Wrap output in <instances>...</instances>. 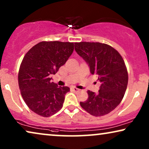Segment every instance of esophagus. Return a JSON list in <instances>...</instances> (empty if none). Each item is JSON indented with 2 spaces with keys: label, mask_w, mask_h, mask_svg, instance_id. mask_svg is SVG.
<instances>
[{
  "label": "esophagus",
  "mask_w": 149,
  "mask_h": 149,
  "mask_svg": "<svg viewBox=\"0 0 149 149\" xmlns=\"http://www.w3.org/2000/svg\"><path fill=\"white\" fill-rule=\"evenodd\" d=\"M72 90L74 91H75V92H78V91H80V89H78V88H77V87H72Z\"/></svg>",
  "instance_id": "1"
}]
</instances>
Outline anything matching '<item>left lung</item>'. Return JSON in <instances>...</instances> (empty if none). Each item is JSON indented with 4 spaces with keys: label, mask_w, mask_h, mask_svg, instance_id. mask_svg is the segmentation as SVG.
Returning a JSON list of instances; mask_svg holds the SVG:
<instances>
[{
    "label": "left lung",
    "mask_w": 149,
    "mask_h": 149,
    "mask_svg": "<svg viewBox=\"0 0 149 149\" xmlns=\"http://www.w3.org/2000/svg\"><path fill=\"white\" fill-rule=\"evenodd\" d=\"M74 49L101 83L97 93L87 91L88 99L81 102V107L95 117L109 114L119 104L127 89L128 74L123 58L111 46L100 42H75Z\"/></svg>",
    "instance_id": "obj_1"
}]
</instances>
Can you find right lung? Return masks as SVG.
Segmentation results:
<instances>
[{"label":"right lung","mask_w":149,"mask_h":149,"mask_svg":"<svg viewBox=\"0 0 149 149\" xmlns=\"http://www.w3.org/2000/svg\"><path fill=\"white\" fill-rule=\"evenodd\" d=\"M74 42L42 41L24 57L18 73L22 96L28 108L38 115L50 117L62 108L68 87H58L51 76L68 60Z\"/></svg>","instance_id":"right-lung-1"}]
</instances>
